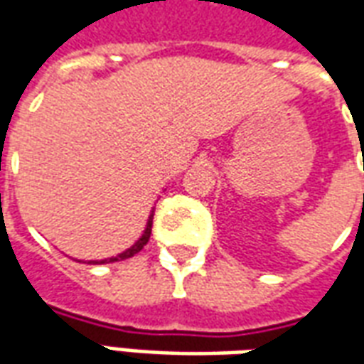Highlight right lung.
Returning <instances> with one entry per match:
<instances>
[{
	"label": "right lung",
	"mask_w": 364,
	"mask_h": 364,
	"mask_svg": "<svg viewBox=\"0 0 364 364\" xmlns=\"http://www.w3.org/2000/svg\"><path fill=\"white\" fill-rule=\"evenodd\" d=\"M151 218H154V214H150V220H148V224H146V230H144L142 237L136 242L132 247H128L127 252H122L120 255H117V257H111V259H103V261H91V263H114V261H122V259H128V257H132V255H136V253L142 250L144 245L148 244V240H150V234H151Z\"/></svg>",
	"instance_id": "obj_1"
}]
</instances>
